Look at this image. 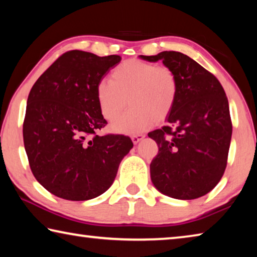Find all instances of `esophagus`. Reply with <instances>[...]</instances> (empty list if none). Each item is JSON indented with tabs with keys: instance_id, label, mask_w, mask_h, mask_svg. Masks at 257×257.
Instances as JSON below:
<instances>
[{
	"instance_id": "esophagus-1",
	"label": "esophagus",
	"mask_w": 257,
	"mask_h": 257,
	"mask_svg": "<svg viewBox=\"0 0 257 257\" xmlns=\"http://www.w3.org/2000/svg\"><path fill=\"white\" fill-rule=\"evenodd\" d=\"M145 137V135H143V134H136V135H133L132 136V139H133V143L134 144H137V143H139L142 141L143 138Z\"/></svg>"
}]
</instances>
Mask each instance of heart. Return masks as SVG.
I'll use <instances>...</instances> for the list:
<instances>
[{"label":"heart","instance_id":"1","mask_svg":"<svg viewBox=\"0 0 257 257\" xmlns=\"http://www.w3.org/2000/svg\"><path fill=\"white\" fill-rule=\"evenodd\" d=\"M179 95V78L171 67L139 59L118 64L110 80L96 85V99L104 119L113 122L128 106L133 108L112 125L116 133L135 134L168 118Z\"/></svg>","mask_w":257,"mask_h":257}]
</instances>
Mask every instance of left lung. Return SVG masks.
<instances>
[{
  "label": "left lung",
  "instance_id": "obj_1",
  "mask_svg": "<svg viewBox=\"0 0 257 257\" xmlns=\"http://www.w3.org/2000/svg\"><path fill=\"white\" fill-rule=\"evenodd\" d=\"M162 60L179 78V95L167 124L149 134L159 146L151 162V178L161 193L195 199L219 184L228 162L232 122L225 92L216 77L176 51L141 55Z\"/></svg>",
  "mask_w": 257,
  "mask_h": 257
}]
</instances>
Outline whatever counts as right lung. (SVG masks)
<instances>
[{
	"instance_id": "add662e5",
	"label": "right lung",
	"mask_w": 257,
	"mask_h": 257,
	"mask_svg": "<svg viewBox=\"0 0 257 257\" xmlns=\"http://www.w3.org/2000/svg\"><path fill=\"white\" fill-rule=\"evenodd\" d=\"M120 61L119 55L68 51L30 89L25 150L34 177L55 196L68 201L99 196L133 149L124 135L96 134L107 123L99 112L96 85Z\"/></svg>"
}]
</instances>
